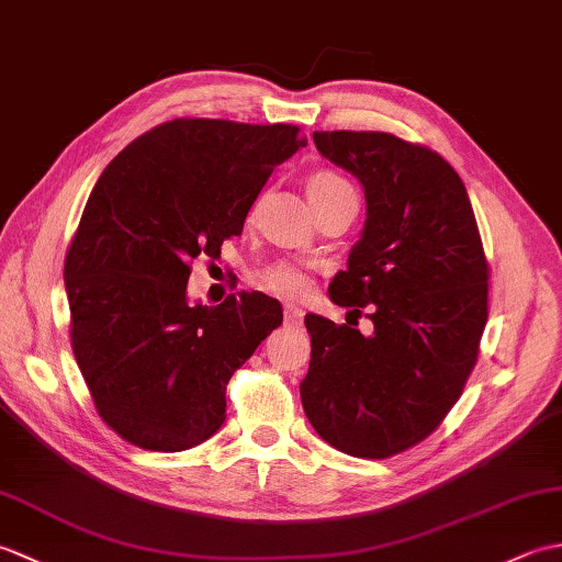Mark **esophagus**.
Returning a JSON list of instances; mask_svg holds the SVG:
<instances>
[{
  "instance_id": "esophagus-1",
  "label": "esophagus",
  "mask_w": 562,
  "mask_h": 562,
  "mask_svg": "<svg viewBox=\"0 0 562 562\" xmlns=\"http://www.w3.org/2000/svg\"><path fill=\"white\" fill-rule=\"evenodd\" d=\"M302 316H304L302 308L284 306V324H288V326H300L302 324Z\"/></svg>"
}]
</instances>
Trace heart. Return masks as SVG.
Here are the masks:
<instances>
[{"label":"heart","instance_id":"b5f03b06","mask_svg":"<svg viewBox=\"0 0 562 562\" xmlns=\"http://www.w3.org/2000/svg\"><path fill=\"white\" fill-rule=\"evenodd\" d=\"M308 198H312L314 207L324 205L330 198H336L340 193H348L350 183L336 171H316L308 176ZM258 284L262 290H268L272 294L282 296V300H302V296L308 294L312 290V280L304 268L294 266L290 260H278L270 262L268 268H262L258 272Z\"/></svg>","mask_w":562,"mask_h":562}]
</instances>
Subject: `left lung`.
I'll list each match as a JSON object with an SVG mask.
<instances>
[{"instance_id":"obj_1","label":"left lung","mask_w":562,"mask_h":562,"mask_svg":"<svg viewBox=\"0 0 562 562\" xmlns=\"http://www.w3.org/2000/svg\"><path fill=\"white\" fill-rule=\"evenodd\" d=\"M316 149L360 178L362 238L330 300L374 324L308 314L312 362L300 393L316 432L360 459L420 445L459 401L487 321V266L459 173L425 145L389 133H314Z\"/></svg>"}]
</instances>
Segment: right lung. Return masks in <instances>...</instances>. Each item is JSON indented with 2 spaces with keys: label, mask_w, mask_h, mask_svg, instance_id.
I'll return each mask as SVG.
<instances>
[{
  "label": "right lung",
  "mask_w": 562,
  "mask_h": 562,
  "mask_svg": "<svg viewBox=\"0 0 562 562\" xmlns=\"http://www.w3.org/2000/svg\"><path fill=\"white\" fill-rule=\"evenodd\" d=\"M296 125L176 117L105 166L65 256L69 338L101 420L130 445L183 451L226 417V384L282 324L258 292L188 304L190 262L244 232Z\"/></svg>",
  "instance_id": "1"
}]
</instances>
